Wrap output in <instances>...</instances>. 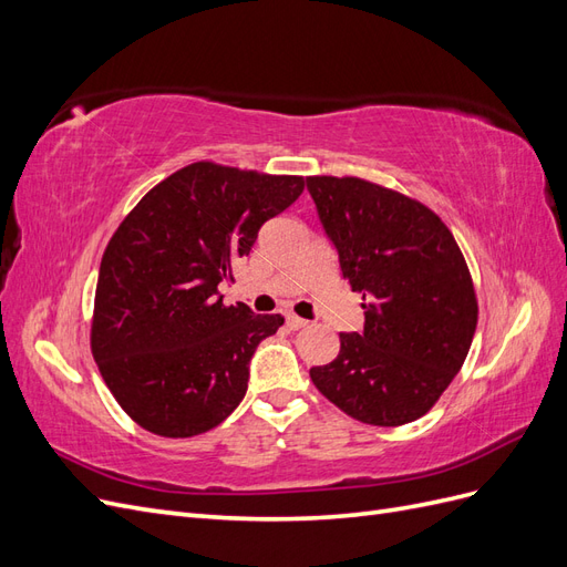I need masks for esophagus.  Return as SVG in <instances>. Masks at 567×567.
I'll use <instances>...</instances> for the list:
<instances>
[{"label":"esophagus","instance_id":"obj_1","mask_svg":"<svg viewBox=\"0 0 567 567\" xmlns=\"http://www.w3.org/2000/svg\"><path fill=\"white\" fill-rule=\"evenodd\" d=\"M286 326H288L290 331H298V329H305L307 321L302 317H298V315H286Z\"/></svg>","mask_w":567,"mask_h":567}]
</instances>
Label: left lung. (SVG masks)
Returning a JSON list of instances; mask_svg holds the SVG:
<instances>
[{
    "instance_id": "left-lung-1",
    "label": "left lung",
    "mask_w": 567,
    "mask_h": 567,
    "mask_svg": "<svg viewBox=\"0 0 567 567\" xmlns=\"http://www.w3.org/2000/svg\"><path fill=\"white\" fill-rule=\"evenodd\" d=\"M342 279L362 293L364 331L340 333L331 364L310 369L326 400L369 425L433 409L466 362L477 298L447 225L416 198L359 177H307Z\"/></svg>"
}]
</instances>
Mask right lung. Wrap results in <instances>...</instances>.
I'll list each match as a JSON object with an SVG mask.
<instances>
[{"mask_svg": "<svg viewBox=\"0 0 567 567\" xmlns=\"http://www.w3.org/2000/svg\"><path fill=\"white\" fill-rule=\"evenodd\" d=\"M302 188L296 175L198 161L120 221L101 257L90 342L113 398L144 431L194 437L241 404L250 357L284 317L225 305L217 286Z\"/></svg>", "mask_w": 567, "mask_h": 567, "instance_id": "add662e5", "label": "right lung"}]
</instances>
